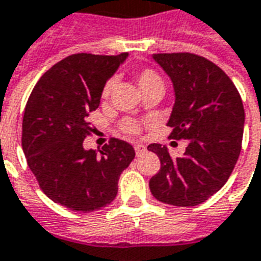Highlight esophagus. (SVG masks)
<instances>
[{
	"label": "esophagus",
	"instance_id": "esophagus-1",
	"mask_svg": "<svg viewBox=\"0 0 261 261\" xmlns=\"http://www.w3.org/2000/svg\"><path fill=\"white\" fill-rule=\"evenodd\" d=\"M134 149H136L137 155H140V154H143L144 151H145V147L141 145V144H136V145H134Z\"/></svg>",
	"mask_w": 261,
	"mask_h": 261
}]
</instances>
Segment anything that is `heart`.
I'll list each match as a JSON object with an SVG mask.
<instances>
[{
  "mask_svg": "<svg viewBox=\"0 0 261 261\" xmlns=\"http://www.w3.org/2000/svg\"><path fill=\"white\" fill-rule=\"evenodd\" d=\"M136 80H137V85L138 87L141 89V92L145 93L149 89H152V87L156 86H164V83H162V79L160 74L154 72V70H151V69H144V70H140L138 73L136 74ZM113 85H114V82L113 80H109L107 83L103 87V92H101V96H103V99L106 97H109V94L112 92ZM121 130L127 133V134H130V136H138L140 133H141V125L140 123H137L136 120H124L123 121V124H121Z\"/></svg>",
  "mask_w": 261,
  "mask_h": 261,
  "instance_id": "b5f03b06",
  "label": "heart"
}]
</instances>
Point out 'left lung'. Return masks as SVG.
<instances>
[{
  "label": "left lung",
  "mask_w": 261,
  "mask_h": 261,
  "mask_svg": "<svg viewBox=\"0 0 261 261\" xmlns=\"http://www.w3.org/2000/svg\"><path fill=\"white\" fill-rule=\"evenodd\" d=\"M152 58L174 85L168 138L187 140L188 147L184 155L171 158L165 145L149 144L148 151L161 161L149 189L164 203L196 206L225 185L238 162L245 125L242 97L230 77L203 56L178 52Z\"/></svg>",
  "instance_id": "8db88e82"
}]
</instances>
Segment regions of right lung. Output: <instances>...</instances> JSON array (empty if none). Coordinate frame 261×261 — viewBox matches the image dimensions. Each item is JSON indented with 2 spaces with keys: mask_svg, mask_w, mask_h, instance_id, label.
Masks as SVG:
<instances>
[{
  "mask_svg": "<svg viewBox=\"0 0 261 261\" xmlns=\"http://www.w3.org/2000/svg\"><path fill=\"white\" fill-rule=\"evenodd\" d=\"M127 54H76L42 74L22 118V149L43 194L76 212H93L112 203L118 178L136 152L110 138L100 154L83 148L94 130L89 114L100 105L106 82Z\"/></svg>",
  "mask_w": 261,
  "mask_h": 261,
  "instance_id": "1",
  "label": "right lung"
}]
</instances>
